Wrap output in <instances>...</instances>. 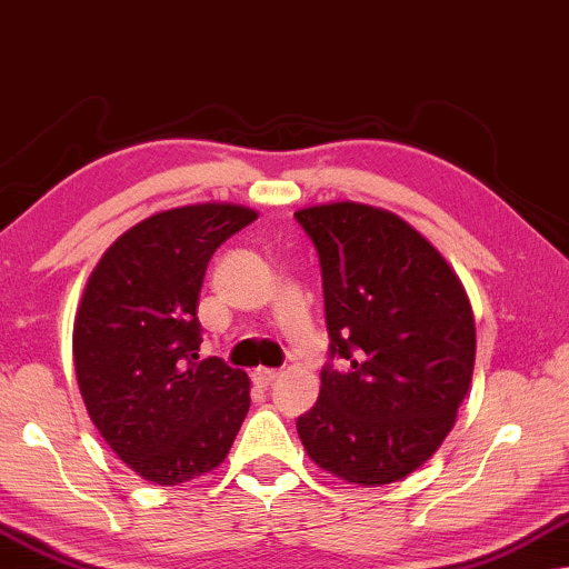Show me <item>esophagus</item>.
<instances>
[{
	"label": "esophagus",
	"instance_id": "1",
	"mask_svg": "<svg viewBox=\"0 0 569 569\" xmlns=\"http://www.w3.org/2000/svg\"><path fill=\"white\" fill-rule=\"evenodd\" d=\"M278 376H281V371H276V368H254L252 381L258 383V387H270Z\"/></svg>",
	"mask_w": 569,
	"mask_h": 569
}]
</instances>
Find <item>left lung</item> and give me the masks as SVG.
Instances as JSON below:
<instances>
[{"instance_id":"obj_1","label":"left lung","mask_w":569,"mask_h":569,"mask_svg":"<svg viewBox=\"0 0 569 569\" xmlns=\"http://www.w3.org/2000/svg\"><path fill=\"white\" fill-rule=\"evenodd\" d=\"M322 266L330 356L296 420L309 459L346 482L412 475L451 433L475 371V315L443 254L397 213L340 201L293 213Z\"/></svg>"}]
</instances>
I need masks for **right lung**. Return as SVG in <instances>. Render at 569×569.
<instances>
[{
  "instance_id": "add662e5",
  "label": "right lung",
  "mask_w": 569,
  "mask_h": 569,
  "mask_svg": "<svg viewBox=\"0 0 569 569\" xmlns=\"http://www.w3.org/2000/svg\"><path fill=\"white\" fill-rule=\"evenodd\" d=\"M258 219L237 203L159 211L108 247L74 319V368L90 420L118 459L180 485L227 459L250 410V379L198 361L201 293L216 247Z\"/></svg>"
}]
</instances>
